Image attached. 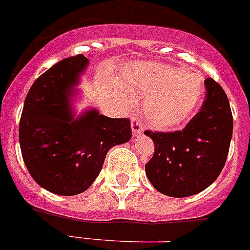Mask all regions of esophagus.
Masks as SVG:
<instances>
[{
    "instance_id": "1",
    "label": "esophagus",
    "mask_w": 250,
    "mask_h": 250,
    "mask_svg": "<svg viewBox=\"0 0 250 250\" xmlns=\"http://www.w3.org/2000/svg\"><path fill=\"white\" fill-rule=\"evenodd\" d=\"M131 129L132 135H139L143 131V124H141L140 119L138 116H132L131 118Z\"/></svg>"
}]
</instances>
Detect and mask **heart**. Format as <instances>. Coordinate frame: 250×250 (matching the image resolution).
Wrapping results in <instances>:
<instances>
[{"instance_id": "b5f03b06", "label": "heart", "mask_w": 250, "mask_h": 250, "mask_svg": "<svg viewBox=\"0 0 250 250\" xmlns=\"http://www.w3.org/2000/svg\"><path fill=\"white\" fill-rule=\"evenodd\" d=\"M125 103L146 98L144 115L155 129L170 130L190 118L203 96L200 75L161 63H131L120 76Z\"/></svg>"}]
</instances>
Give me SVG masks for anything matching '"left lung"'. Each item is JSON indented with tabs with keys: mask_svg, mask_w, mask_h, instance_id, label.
<instances>
[{
	"mask_svg": "<svg viewBox=\"0 0 250 250\" xmlns=\"http://www.w3.org/2000/svg\"><path fill=\"white\" fill-rule=\"evenodd\" d=\"M207 94L199 112L176 131L144 134L155 144L145 165L147 179L161 194L184 198L215 182L227 161L233 134V115L222 86L208 77Z\"/></svg>",
	"mask_w": 250,
	"mask_h": 250,
	"instance_id": "1",
	"label": "left lung"
}]
</instances>
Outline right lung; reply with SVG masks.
<instances>
[{"label":"right lung","instance_id":"right-lung-1","mask_svg":"<svg viewBox=\"0 0 250 250\" xmlns=\"http://www.w3.org/2000/svg\"><path fill=\"white\" fill-rule=\"evenodd\" d=\"M89 60L67 57L32 83L25 99L19 138L22 158L35 182L57 195L87 190L110 149L131 139L130 120L90 110L75 119L68 95Z\"/></svg>","mask_w":250,"mask_h":250}]
</instances>
